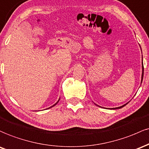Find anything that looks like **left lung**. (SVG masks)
I'll return each instance as SVG.
<instances>
[{
	"mask_svg": "<svg viewBox=\"0 0 149 149\" xmlns=\"http://www.w3.org/2000/svg\"><path fill=\"white\" fill-rule=\"evenodd\" d=\"M140 48H141V46H140ZM143 57H142V74H141V83L142 82V81H143ZM129 103V102H128ZM128 103H127L126 104H124L123 105V106H120V107H118V108H111V109H112V110H115V109H120V108H123V107H124L125 106H126L127 104ZM95 105H96V106H98V105H96V103H94ZM99 107H101V106H99ZM101 108H102V107H101Z\"/></svg>",
	"mask_w": 149,
	"mask_h": 149,
	"instance_id": "obj_1",
	"label": "left lung"
}]
</instances>
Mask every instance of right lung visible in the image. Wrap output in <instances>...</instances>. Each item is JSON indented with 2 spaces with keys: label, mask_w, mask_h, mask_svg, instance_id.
<instances>
[{
  "label": "right lung",
  "mask_w": 149,
  "mask_h": 149,
  "mask_svg": "<svg viewBox=\"0 0 149 149\" xmlns=\"http://www.w3.org/2000/svg\"><path fill=\"white\" fill-rule=\"evenodd\" d=\"M59 101H60V98H59V99H58V101H57V102H56V103H55V104H54V105H53V106H51V107H50V108H52V107H53V106H56V105L57 104V103H58V102H59Z\"/></svg>",
  "instance_id": "obj_1"
}]
</instances>
